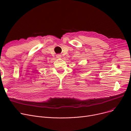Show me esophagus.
Masks as SVG:
<instances>
[{
	"mask_svg": "<svg viewBox=\"0 0 131 131\" xmlns=\"http://www.w3.org/2000/svg\"><path fill=\"white\" fill-rule=\"evenodd\" d=\"M56 57H57V58H62L61 54H57V55H56Z\"/></svg>",
	"mask_w": 131,
	"mask_h": 131,
	"instance_id": "obj_1",
	"label": "esophagus"
}]
</instances>
